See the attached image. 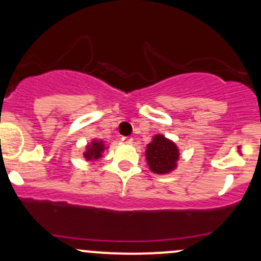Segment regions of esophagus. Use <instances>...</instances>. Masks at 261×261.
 <instances>
[{"label": "esophagus", "mask_w": 261, "mask_h": 261, "mask_svg": "<svg viewBox=\"0 0 261 261\" xmlns=\"http://www.w3.org/2000/svg\"><path fill=\"white\" fill-rule=\"evenodd\" d=\"M122 142L130 144V143H133V138H130V137H122Z\"/></svg>", "instance_id": "esophagus-1"}]
</instances>
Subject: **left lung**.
I'll use <instances>...</instances> for the list:
<instances>
[{"mask_svg":"<svg viewBox=\"0 0 261 261\" xmlns=\"http://www.w3.org/2000/svg\"><path fill=\"white\" fill-rule=\"evenodd\" d=\"M145 159L154 174H168L176 168L179 149L174 142L162 134H155L147 145Z\"/></svg>","mask_w":261,"mask_h":261,"instance_id":"8db88e82","label":"left lung"}]
</instances>
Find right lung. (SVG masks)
Segmentation results:
<instances>
[{"instance_id": "add662e5", "label": "right lung", "mask_w": 261, "mask_h": 261, "mask_svg": "<svg viewBox=\"0 0 261 261\" xmlns=\"http://www.w3.org/2000/svg\"><path fill=\"white\" fill-rule=\"evenodd\" d=\"M105 149V142L100 139H93L89 144L86 145V152L83 153V156L86 158V161H98L99 158H102Z\"/></svg>"}]
</instances>
